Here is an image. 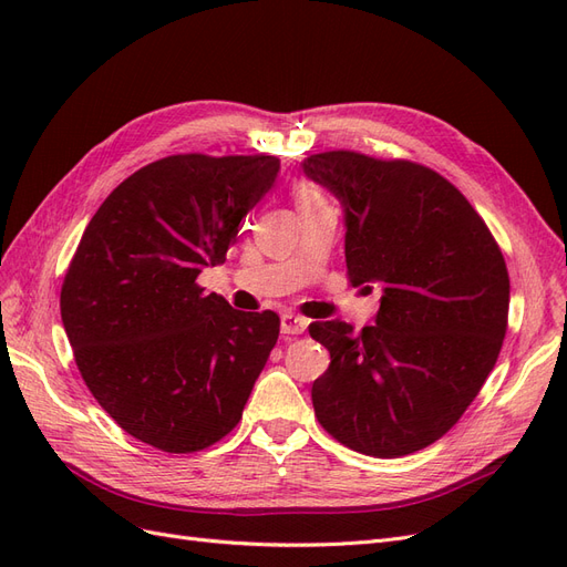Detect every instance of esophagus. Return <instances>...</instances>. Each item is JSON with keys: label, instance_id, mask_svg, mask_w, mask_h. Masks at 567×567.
<instances>
[{"label": "esophagus", "instance_id": "34e87169", "mask_svg": "<svg viewBox=\"0 0 567 567\" xmlns=\"http://www.w3.org/2000/svg\"><path fill=\"white\" fill-rule=\"evenodd\" d=\"M307 326H310V321L298 315H290V312L281 315V333L286 336H300L307 331Z\"/></svg>", "mask_w": 567, "mask_h": 567}]
</instances>
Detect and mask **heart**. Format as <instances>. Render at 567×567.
<instances>
[{
  "label": "heart",
  "instance_id": "obj_1",
  "mask_svg": "<svg viewBox=\"0 0 567 567\" xmlns=\"http://www.w3.org/2000/svg\"><path fill=\"white\" fill-rule=\"evenodd\" d=\"M296 198H298V203H307V200H319L323 196H321L319 188H315L310 184H300L298 192H296Z\"/></svg>",
  "mask_w": 567,
  "mask_h": 567
}]
</instances>
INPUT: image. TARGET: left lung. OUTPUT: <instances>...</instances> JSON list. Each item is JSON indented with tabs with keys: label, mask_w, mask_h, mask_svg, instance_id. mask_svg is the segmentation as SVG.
Here are the masks:
<instances>
[{
	"label": "left lung",
	"mask_w": 567,
	"mask_h": 567,
	"mask_svg": "<svg viewBox=\"0 0 567 567\" xmlns=\"http://www.w3.org/2000/svg\"><path fill=\"white\" fill-rule=\"evenodd\" d=\"M302 169L346 208L350 281L383 293L359 333L340 319L310 323L331 352L312 385L315 414L367 456L419 452L461 419L496 364L511 296L504 255L431 167L326 151Z\"/></svg>",
	"instance_id": "1"
}]
</instances>
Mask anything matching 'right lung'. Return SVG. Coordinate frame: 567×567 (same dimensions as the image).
<instances>
[{
	"mask_svg": "<svg viewBox=\"0 0 567 567\" xmlns=\"http://www.w3.org/2000/svg\"><path fill=\"white\" fill-rule=\"evenodd\" d=\"M274 156L179 153L136 169L101 203L61 288V319L94 400L132 437L192 454L241 421L279 338L196 284L279 173Z\"/></svg>",
	"mask_w": 567,
	"mask_h": 567,
	"instance_id": "1",
	"label": "right lung"
}]
</instances>
